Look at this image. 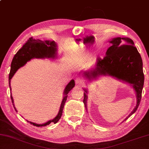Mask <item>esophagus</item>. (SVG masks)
<instances>
[{
  "label": "esophagus",
  "instance_id": "1",
  "mask_svg": "<svg viewBox=\"0 0 149 149\" xmlns=\"http://www.w3.org/2000/svg\"><path fill=\"white\" fill-rule=\"evenodd\" d=\"M83 82H84V80L80 77H77L75 79V83L77 84V85H81V84H83Z\"/></svg>",
  "mask_w": 149,
  "mask_h": 149
}]
</instances>
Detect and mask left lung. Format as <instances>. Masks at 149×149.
<instances>
[{
	"label": "left lung",
	"instance_id": "left-lung-1",
	"mask_svg": "<svg viewBox=\"0 0 149 149\" xmlns=\"http://www.w3.org/2000/svg\"><path fill=\"white\" fill-rule=\"evenodd\" d=\"M125 43H123V41ZM103 59H98L96 65L89 71H83V77L91 81L100 75H109L119 80L130 84L136 93L137 103L131 113L125 119L135 113L139 105L144 84V74L141 55L134 46V41L128 38H115ZM84 89L83 102L86 108L87 91Z\"/></svg>",
	"mask_w": 149,
	"mask_h": 149
}]
</instances>
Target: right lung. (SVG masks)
Returning a JSON list of instances; mask_svg holds the SVG:
<instances>
[{"instance_id": "add662e5", "label": "right lung", "mask_w": 149, "mask_h": 149, "mask_svg": "<svg viewBox=\"0 0 149 149\" xmlns=\"http://www.w3.org/2000/svg\"><path fill=\"white\" fill-rule=\"evenodd\" d=\"M57 54V45L54 41H41L40 40H34L33 38H30L29 40L25 43L23 46L22 47L18 50V52L16 53L15 55L14 56L13 58V60L12 61V64H11V69L9 75V84H10V90L11 86H10V81L12 78L13 77L14 74L15 73L16 71L20 68V67L24 66L25 64L27 63V61H30L33 58H52L54 59L56 58ZM74 80H71L70 81L69 83L66 86L65 90H64V97L63 99L61 101V104L60 108V110L56 117L52 120H50L43 124H37V123H32L27 120L29 122L31 125H33L36 127H45L47 125H49L51 123H54V124L56 123L61 118V115L63 113V109L64 105L67 100V94L71 90V89L74 87ZM11 99H12V102L13 103L14 109H15L17 111V109L14 106L13 104V97L11 95Z\"/></svg>"}]
</instances>
